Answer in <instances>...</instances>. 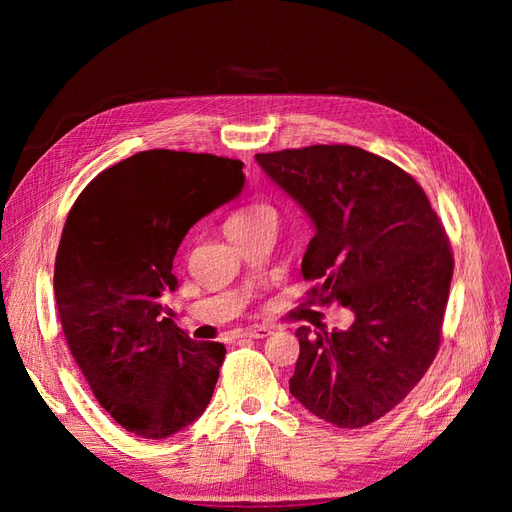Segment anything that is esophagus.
<instances>
[{
	"label": "esophagus",
	"instance_id": "1",
	"mask_svg": "<svg viewBox=\"0 0 512 512\" xmlns=\"http://www.w3.org/2000/svg\"><path fill=\"white\" fill-rule=\"evenodd\" d=\"M273 331L269 329V327H252V329H245V331H241L239 333V337H250V339H262V337H267V335H271Z\"/></svg>",
	"mask_w": 512,
	"mask_h": 512
}]
</instances>
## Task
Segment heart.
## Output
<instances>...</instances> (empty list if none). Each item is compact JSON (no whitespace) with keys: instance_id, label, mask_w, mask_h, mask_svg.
I'll use <instances>...</instances> for the list:
<instances>
[{"instance_id":"b5f03b06","label":"heart","mask_w":512,"mask_h":512,"mask_svg":"<svg viewBox=\"0 0 512 512\" xmlns=\"http://www.w3.org/2000/svg\"><path fill=\"white\" fill-rule=\"evenodd\" d=\"M265 224L277 226V213L271 205L260 203V205H252V207L232 213L226 222V232H228V237H237V235H243V232H250V230L260 228Z\"/></svg>"}]
</instances>
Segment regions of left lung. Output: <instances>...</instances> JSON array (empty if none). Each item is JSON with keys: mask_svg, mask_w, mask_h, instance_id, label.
I'll return each instance as SVG.
<instances>
[{"mask_svg": "<svg viewBox=\"0 0 512 512\" xmlns=\"http://www.w3.org/2000/svg\"><path fill=\"white\" fill-rule=\"evenodd\" d=\"M316 226L303 277L309 303L354 312L346 331H297L290 393L342 429L391 412L421 382L442 339L453 250L421 185L352 145L256 153Z\"/></svg>", "mask_w": 512, "mask_h": 512, "instance_id": "obj_1", "label": "left lung"}]
</instances>
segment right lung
<instances>
[{
    "label": "right lung",
    "mask_w": 512,
    "mask_h": 512,
    "mask_svg": "<svg viewBox=\"0 0 512 512\" xmlns=\"http://www.w3.org/2000/svg\"><path fill=\"white\" fill-rule=\"evenodd\" d=\"M243 162L149 149L108 166L74 200L53 290L68 348L115 421L162 440L205 412L226 348L164 318L173 260L188 230L239 196Z\"/></svg>",
    "instance_id": "1"
}]
</instances>
